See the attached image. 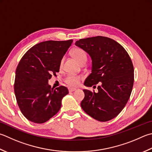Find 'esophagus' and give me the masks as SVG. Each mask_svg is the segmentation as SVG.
I'll list each match as a JSON object with an SVG mask.
<instances>
[{
  "label": "esophagus",
  "mask_w": 152,
  "mask_h": 152,
  "mask_svg": "<svg viewBox=\"0 0 152 152\" xmlns=\"http://www.w3.org/2000/svg\"><path fill=\"white\" fill-rule=\"evenodd\" d=\"M76 88H68V91H69V92H72V91H76Z\"/></svg>",
  "instance_id": "esophagus-1"
}]
</instances>
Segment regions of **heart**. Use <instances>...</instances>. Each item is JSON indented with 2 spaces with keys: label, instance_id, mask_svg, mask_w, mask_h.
<instances>
[{
  "label": "heart",
  "instance_id": "1",
  "mask_svg": "<svg viewBox=\"0 0 152 152\" xmlns=\"http://www.w3.org/2000/svg\"><path fill=\"white\" fill-rule=\"evenodd\" d=\"M72 54L74 56L77 61H78L80 64L83 62L87 61V55L86 53L83 49L80 48H75L72 50ZM62 62H63V59H62L61 61V66H62ZM82 79V77L77 75H70L68 76L65 80V82L68 85L70 86H78L80 80Z\"/></svg>",
  "mask_w": 152,
  "mask_h": 152
}]
</instances>
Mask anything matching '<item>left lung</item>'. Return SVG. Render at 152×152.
Wrapping results in <instances>:
<instances>
[{"instance_id":"8db88e82","label":"left lung","mask_w":152,"mask_h":152,"mask_svg":"<svg viewBox=\"0 0 152 152\" xmlns=\"http://www.w3.org/2000/svg\"><path fill=\"white\" fill-rule=\"evenodd\" d=\"M75 45L91 59V73L86 78L84 86L99 84L97 93L83 90L85 97L80 105L94 119L111 120L125 107L132 92L134 67L131 59L123 46L109 37L81 39Z\"/></svg>"}]
</instances>
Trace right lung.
I'll return each instance as SVG.
<instances>
[{"label":"right lung","instance_id":"add662e5","mask_svg":"<svg viewBox=\"0 0 152 152\" xmlns=\"http://www.w3.org/2000/svg\"><path fill=\"white\" fill-rule=\"evenodd\" d=\"M68 41H47L26 52L16 70L14 93L24 117L41 124L55 115L62 99L68 94L64 86L56 89L49 84L52 74L59 72L61 61L72 43Z\"/></svg>","mask_w":152,"mask_h":152}]
</instances>
